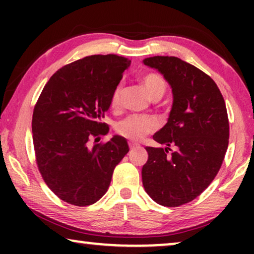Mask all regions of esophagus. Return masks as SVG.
I'll return each instance as SVG.
<instances>
[{"instance_id":"obj_1","label":"esophagus","mask_w":254,"mask_h":254,"mask_svg":"<svg viewBox=\"0 0 254 254\" xmlns=\"http://www.w3.org/2000/svg\"><path fill=\"white\" fill-rule=\"evenodd\" d=\"M128 145H129V148H130V149H134V148H140V144L134 143V142H129V143H128Z\"/></svg>"}]
</instances>
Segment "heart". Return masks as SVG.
<instances>
[{"instance_id":"obj_1","label":"heart","mask_w":254,"mask_h":254,"mask_svg":"<svg viewBox=\"0 0 254 254\" xmlns=\"http://www.w3.org/2000/svg\"><path fill=\"white\" fill-rule=\"evenodd\" d=\"M142 84L151 99L162 98L166 91V82L161 74L149 71L142 76ZM111 106L117 109L119 105V88L113 90L111 95ZM157 128V123L151 117L147 116H129L120 120L116 125V131L120 136L131 141H141L148 134L152 133Z\"/></svg>"}]
</instances>
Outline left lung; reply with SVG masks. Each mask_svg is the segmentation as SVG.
<instances>
[{
    "instance_id": "8db88e82",
    "label": "left lung",
    "mask_w": 254,
    "mask_h": 254,
    "mask_svg": "<svg viewBox=\"0 0 254 254\" xmlns=\"http://www.w3.org/2000/svg\"><path fill=\"white\" fill-rule=\"evenodd\" d=\"M170 83L173 105L168 123L154 140L166 148L145 147L142 183L148 195L165 207L199 196L220 171L229 144L223 96L206 72L176 57L144 59Z\"/></svg>"
}]
</instances>
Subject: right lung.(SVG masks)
Wrapping results in <instances>:
<instances>
[{"label": "right lung", "instance_id": "add662e5", "mask_svg": "<svg viewBox=\"0 0 254 254\" xmlns=\"http://www.w3.org/2000/svg\"><path fill=\"white\" fill-rule=\"evenodd\" d=\"M129 64V59L117 54L79 59L54 72L37 100L32 133L38 170L64 202L78 207L97 202L129 150L126 138L118 135L90 145L109 133L100 119Z\"/></svg>", "mask_w": 254, "mask_h": 254}]
</instances>
